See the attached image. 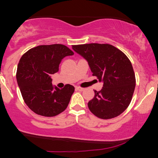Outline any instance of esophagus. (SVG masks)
I'll use <instances>...</instances> for the list:
<instances>
[{
	"label": "esophagus",
	"mask_w": 158,
	"mask_h": 158,
	"mask_svg": "<svg viewBox=\"0 0 158 158\" xmlns=\"http://www.w3.org/2000/svg\"><path fill=\"white\" fill-rule=\"evenodd\" d=\"M76 89L78 91H83L84 90L83 88H81V87H79V86L76 87Z\"/></svg>",
	"instance_id": "1"
}]
</instances>
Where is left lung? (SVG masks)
Instances as JSON below:
<instances>
[{"mask_svg": "<svg viewBox=\"0 0 158 158\" xmlns=\"http://www.w3.org/2000/svg\"><path fill=\"white\" fill-rule=\"evenodd\" d=\"M83 57L103 87L89 102L91 112L99 118L117 117L128 107L135 88V76L125 53L110 44H89L73 46Z\"/></svg>", "mask_w": 158, "mask_h": 158, "instance_id": "1", "label": "left lung"}]
</instances>
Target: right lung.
<instances>
[{"mask_svg": "<svg viewBox=\"0 0 158 158\" xmlns=\"http://www.w3.org/2000/svg\"><path fill=\"white\" fill-rule=\"evenodd\" d=\"M74 52L62 44L38 46L30 49L19 61L17 81L22 97L33 112L52 117L67 108L75 88L67 84L52 86L51 76L59 71L62 60Z\"/></svg>", "mask_w": 158, "mask_h": 158, "instance_id": "obj_1", "label": "right lung"}]
</instances>
